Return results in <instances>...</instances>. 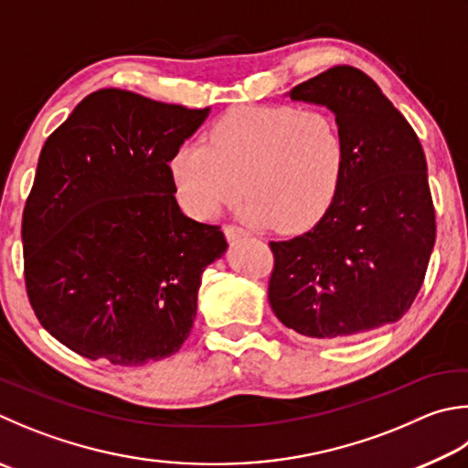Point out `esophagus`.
<instances>
[{"mask_svg": "<svg viewBox=\"0 0 468 468\" xmlns=\"http://www.w3.org/2000/svg\"><path fill=\"white\" fill-rule=\"evenodd\" d=\"M223 233H225V237H227L229 241H235V239H239V237H248L250 235L243 227H237V225H225L223 227Z\"/></svg>", "mask_w": 468, "mask_h": 468, "instance_id": "34e87169", "label": "esophagus"}]
</instances>
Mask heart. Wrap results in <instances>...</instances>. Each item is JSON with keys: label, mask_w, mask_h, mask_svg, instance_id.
I'll return each instance as SVG.
<instances>
[{"label": "heart", "mask_w": 468, "mask_h": 468, "mask_svg": "<svg viewBox=\"0 0 468 468\" xmlns=\"http://www.w3.org/2000/svg\"><path fill=\"white\" fill-rule=\"evenodd\" d=\"M346 159L344 134L321 110L239 106L210 126L207 143L177 149L169 169L192 217L210 218L245 190V218L296 233L335 200Z\"/></svg>", "instance_id": "heart-1"}]
</instances>
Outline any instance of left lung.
Here are the masks:
<instances>
[{
    "label": "left lung",
    "instance_id": "8db88e82",
    "mask_svg": "<svg viewBox=\"0 0 468 468\" xmlns=\"http://www.w3.org/2000/svg\"><path fill=\"white\" fill-rule=\"evenodd\" d=\"M327 106L346 141L335 200L311 231L270 241L271 311L296 334L350 337L401 319L436 241L428 164L411 124L367 73L329 67L291 90Z\"/></svg>",
    "mask_w": 468,
    "mask_h": 468
}]
</instances>
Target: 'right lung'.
I'll list each match as a JSON object with an SVG mask.
<instances>
[{
    "instance_id": "obj_1",
    "label": "right lung",
    "mask_w": 468,
    "mask_h": 468,
    "mask_svg": "<svg viewBox=\"0 0 468 468\" xmlns=\"http://www.w3.org/2000/svg\"><path fill=\"white\" fill-rule=\"evenodd\" d=\"M207 114L100 90L42 147L24 282L40 325L83 358L141 367L188 339L200 276L227 241L177 207L169 161Z\"/></svg>"
}]
</instances>
